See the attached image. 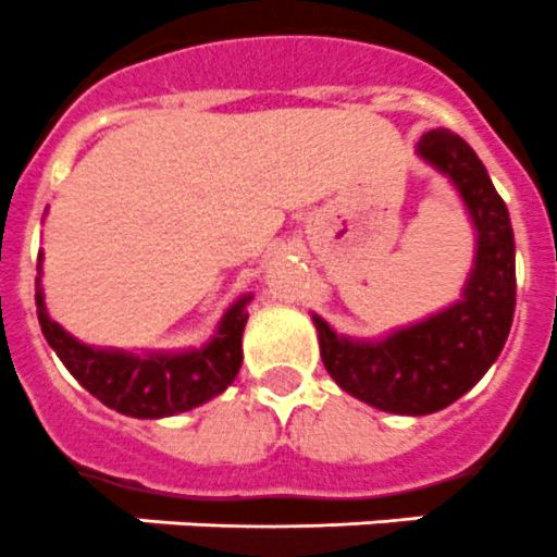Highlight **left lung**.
<instances>
[{
	"label": "left lung",
	"mask_w": 557,
	"mask_h": 557,
	"mask_svg": "<svg viewBox=\"0 0 557 557\" xmlns=\"http://www.w3.org/2000/svg\"><path fill=\"white\" fill-rule=\"evenodd\" d=\"M418 153L451 176L480 232L476 265L457 306L379 345L338 338L313 317L325 370L345 393L395 414H432L471 389L496 361L516 311V244L502 196L471 145L434 128Z\"/></svg>",
	"instance_id": "8db88e82"
}]
</instances>
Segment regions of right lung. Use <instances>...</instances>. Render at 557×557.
Segmentation results:
<instances>
[{"label": "right lung", "instance_id": "right-lung-1", "mask_svg": "<svg viewBox=\"0 0 557 557\" xmlns=\"http://www.w3.org/2000/svg\"><path fill=\"white\" fill-rule=\"evenodd\" d=\"M249 297L238 299L221 319L219 336L201 350L178 356H148L139 359L132 352L95 350L64 333L47 317L45 294L36 292L38 322L58 359L98 400L132 418H164L187 412L193 406L215 398L235 381L244 361L240 336L249 313Z\"/></svg>", "mask_w": 557, "mask_h": 557}]
</instances>
